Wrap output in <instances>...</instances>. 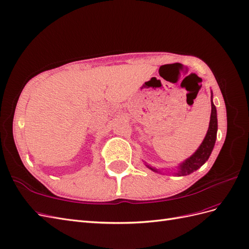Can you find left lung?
I'll return each instance as SVG.
<instances>
[{
	"mask_svg": "<svg viewBox=\"0 0 249 249\" xmlns=\"http://www.w3.org/2000/svg\"><path fill=\"white\" fill-rule=\"evenodd\" d=\"M217 130H218V120H217V110L216 107L212 102V114H211V122L210 126H208V131L206 133V136L203 140V142L201 143L199 149L196 151L192 157L186 159L182 164L179 166V173H176L179 176H186L191 173L197 171L200 166H202L205 161L210 158L212 151L213 149L214 142H216L217 137ZM151 170L154 172H158L157 170L153 169L151 166Z\"/></svg>",
	"mask_w": 249,
	"mask_h": 249,
	"instance_id": "1",
	"label": "left lung"
}]
</instances>
